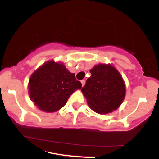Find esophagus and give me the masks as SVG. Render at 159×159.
<instances>
[{
    "label": "esophagus",
    "instance_id": "34e87169",
    "mask_svg": "<svg viewBox=\"0 0 159 159\" xmlns=\"http://www.w3.org/2000/svg\"><path fill=\"white\" fill-rule=\"evenodd\" d=\"M81 82L82 87H84V84H85V81H84V80H81Z\"/></svg>",
    "mask_w": 159,
    "mask_h": 159
}]
</instances>
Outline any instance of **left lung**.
I'll return each instance as SVG.
<instances>
[{
	"label": "left lung",
	"instance_id": "1",
	"mask_svg": "<svg viewBox=\"0 0 159 159\" xmlns=\"http://www.w3.org/2000/svg\"><path fill=\"white\" fill-rule=\"evenodd\" d=\"M81 92L89 107L98 114H107L116 110L125 96V84L119 71L108 64L94 66L90 70Z\"/></svg>",
	"mask_w": 159,
	"mask_h": 159
}]
</instances>
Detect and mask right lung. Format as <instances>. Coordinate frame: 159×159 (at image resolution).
Returning a JSON list of instances; mask_svg holds the SVG:
<instances>
[{
    "label": "right lung",
    "instance_id": "1",
    "mask_svg": "<svg viewBox=\"0 0 159 159\" xmlns=\"http://www.w3.org/2000/svg\"><path fill=\"white\" fill-rule=\"evenodd\" d=\"M78 89H81V83L76 80L75 73L54 60L34 71L28 82L30 100L37 108L47 113L59 111Z\"/></svg>",
    "mask_w": 159,
    "mask_h": 159
}]
</instances>
